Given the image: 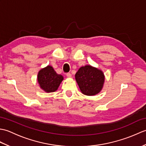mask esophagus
Returning <instances> with one entry per match:
<instances>
[{
	"mask_svg": "<svg viewBox=\"0 0 146 146\" xmlns=\"http://www.w3.org/2000/svg\"><path fill=\"white\" fill-rule=\"evenodd\" d=\"M66 76H67V77H68V78H71V74L70 73H66Z\"/></svg>",
	"mask_w": 146,
	"mask_h": 146,
	"instance_id": "34e87169",
	"label": "esophagus"
}]
</instances>
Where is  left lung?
I'll use <instances>...</instances> for the list:
<instances>
[{"mask_svg":"<svg viewBox=\"0 0 146 146\" xmlns=\"http://www.w3.org/2000/svg\"><path fill=\"white\" fill-rule=\"evenodd\" d=\"M75 79L82 94L92 96L98 94L102 90L105 76L102 70L90 65H86L77 71Z\"/></svg>","mask_w":146,"mask_h":146,"instance_id":"8db88e82","label":"left lung"}]
</instances>
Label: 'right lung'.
I'll use <instances>...</instances> for the list:
<instances>
[{
	"mask_svg": "<svg viewBox=\"0 0 146 146\" xmlns=\"http://www.w3.org/2000/svg\"><path fill=\"white\" fill-rule=\"evenodd\" d=\"M63 80V76L57 74L54 68L49 65L38 72L39 85L41 89L47 93L56 91Z\"/></svg>",
	"mask_w": 146,
	"mask_h": 146,
	"instance_id": "obj_1",
	"label": "right lung"
}]
</instances>
